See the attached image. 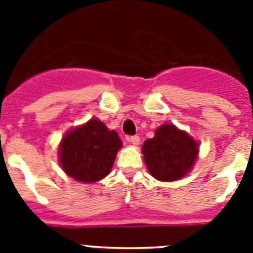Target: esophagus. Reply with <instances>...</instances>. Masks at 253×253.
Masks as SVG:
<instances>
[{
    "label": "esophagus",
    "instance_id": "obj_1",
    "mask_svg": "<svg viewBox=\"0 0 253 253\" xmlns=\"http://www.w3.org/2000/svg\"><path fill=\"white\" fill-rule=\"evenodd\" d=\"M126 140H128V142H130L131 144H134V146H138L140 142V139L138 135H131V137H128L126 138Z\"/></svg>",
    "mask_w": 253,
    "mask_h": 253
}]
</instances>
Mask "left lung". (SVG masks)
<instances>
[{"label": "left lung", "instance_id": "left-lung-1", "mask_svg": "<svg viewBox=\"0 0 253 253\" xmlns=\"http://www.w3.org/2000/svg\"><path fill=\"white\" fill-rule=\"evenodd\" d=\"M198 143L175 125L163 124L143 144L147 169L160 181L184 177L198 157Z\"/></svg>", "mask_w": 253, "mask_h": 253}]
</instances>
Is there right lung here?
Instances as JSON below:
<instances>
[{
  "instance_id": "obj_1",
  "label": "right lung",
  "mask_w": 253,
  "mask_h": 253,
  "mask_svg": "<svg viewBox=\"0 0 253 253\" xmlns=\"http://www.w3.org/2000/svg\"><path fill=\"white\" fill-rule=\"evenodd\" d=\"M122 140L99 119L69 130L62 139L59 162L67 175L82 182H96L110 173Z\"/></svg>"
}]
</instances>
